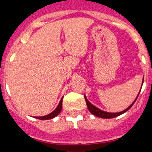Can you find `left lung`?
Returning a JSON list of instances; mask_svg holds the SVG:
<instances>
[{
	"instance_id": "8db88e82",
	"label": "left lung",
	"mask_w": 152,
	"mask_h": 152,
	"mask_svg": "<svg viewBox=\"0 0 152 152\" xmlns=\"http://www.w3.org/2000/svg\"><path fill=\"white\" fill-rule=\"evenodd\" d=\"M143 82H144V79H143V80H142V84H143ZM141 89H142V88H141ZM140 91H141V90H140ZM139 94H138V96H137V97L135 98V100H134L133 103H132L131 105H130L128 108L126 109V110H124L122 111V112H119V113H108V112H105V111L101 110L98 109L97 107H96L95 106L93 105L92 103H90V102L88 101V99H87V97L85 96V95H84V98H85V101H86V103H87V107H88L89 111L93 114V115H94V116H97V117L103 118V119H111V118L116 117V116H119V115H121V114L126 113V111H128L129 110V109L132 107V105H133L134 103H135V100H137V98H138V96H139Z\"/></svg>"
}]
</instances>
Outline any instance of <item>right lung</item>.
Returning <instances> with one entry per match:
<instances>
[{
  "label": "right lung",
  "mask_w": 152,
  "mask_h": 152,
  "mask_svg": "<svg viewBox=\"0 0 152 152\" xmlns=\"http://www.w3.org/2000/svg\"><path fill=\"white\" fill-rule=\"evenodd\" d=\"M62 99H63V97L61 98V100H60V102H59V104L58 105V107H56V109L54 111H53V112H52L51 113L48 114V115H46V116H35L34 118L44 120V119H52V118H54V117H56V116H57L60 113V112H61V108H62Z\"/></svg>",
  "instance_id": "obj_1"
}]
</instances>
